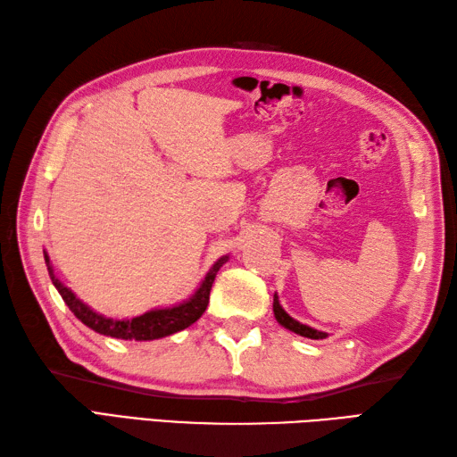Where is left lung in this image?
I'll list each match as a JSON object with an SVG mask.
<instances>
[{
  "instance_id": "obj_1",
  "label": "left lung",
  "mask_w": 457,
  "mask_h": 457,
  "mask_svg": "<svg viewBox=\"0 0 457 457\" xmlns=\"http://www.w3.org/2000/svg\"><path fill=\"white\" fill-rule=\"evenodd\" d=\"M273 312H275L277 322H278L280 326H283V328L290 329V332H295V334H298V336H304V337H310V339H324V337H328L326 332H320V329H314V328H310V326H306V324H300L298 320L290 318V316L285 312V308L280 306L277 295H275V303H273Z\"/></svg>"
}]
</instances>
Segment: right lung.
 Listing matches in <instances>:
<instances>
[{"mask_svg":"<svg viewBox=\"0 0 457 457\" xmlns=\"http://www.w3.org/2000/svg\"><path fill=\"white\" fill-rule=\"evenodd\" d=\"M43 253H45V263L54 288L58 290V295L62 296L66 306L72 310L74 316L79 318L84 326H88L90 329H94V332H98L102 336L118 337V339H135V342H151V339L167 337L196 322V320L206 312L208 308L213 278H216L221 265L228 263L229 259V255H221L216 263L210 267L206 277H204L200 287L196 288V293H194L190 298L182 300V303L167 306V308H153L149 312L135 318L115 320V318H105L104 314L94 312L88 304H84L82 300L54 275L51 259H48L46 251H43Z\"/></svg>","mask_w":457,"mask_h":457,"instance_id":"right-lung-1","label":"right lung"}]
</instances>
